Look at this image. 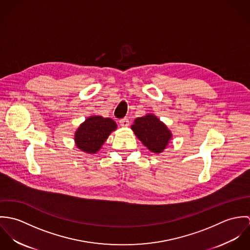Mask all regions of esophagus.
Returning <instances> with one entry per match:
<instances>
[{"instance_id": "34e87169", "label": "esophagus", "mask_w": 250, "mask_h": 250, "mask_svg": "<svg viewBox=\"0 0 250 250\" xmlns=\"http://www.w3.org/2000/svg\"><path fill=\"white\" fill-rule=\"evenodd\" d=\"M119 123H120V125H121L122 127H128L129 124H130V121H129L128 118H123V119H121V120L119 121Z\"/></svg>"}]
</instances>
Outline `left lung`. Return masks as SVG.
<instances>
[{
	"label": "left lung",
	"mask_w": 250,
	"mask_h": 250,
	"mask_svg": "<svg viewBox=\"0 0 250 250\" xmlns=\"http://www.w3.org/2000/svg\"><path fill=\"white\" fill-rule=\"evenodd\" d=\"M131 129L143 145L156 154L164 152L172 140L171 131L153 113L138 117Z\"/></svg>",
	"instance_id": "obj_1"
}]
</instances>
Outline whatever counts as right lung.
<instances>
[{
  "label": "right lung",
  "mask_w": 250,
  "mask_h": 250,
  "mask_svg": "<svg viewBox=\"0 0 250 250\" xmlns=\"http://www.w3.org/2000/svg\"><path fill=\"white\" fill-rule=\"evenodd\" d=\"M116 128V123L108 117L101 115L88 116L75 132V144L84 153L95 154Z\"/></svg>",
  "instance_id": "obj_1"
}]
</instances>
